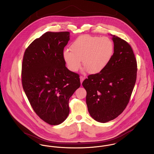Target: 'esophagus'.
Returning <instances> with one entry per match:
<instances>
[{"label":"esophagus","mask_w":154,"mask_h":154,"mask_svg":"<svg viewBox=\"0 0 154 154\" xmlns=\"http://www.w3.org/2000/svg\"><path fill=\"white\" fill-rule=\"evenodd\" d=\"M80 82H81V83H82V82H83V80L85 79V77H83L82 75H81V76L80 77Z\"/></svg>","instance_id":"obj_1"}]
</instances>
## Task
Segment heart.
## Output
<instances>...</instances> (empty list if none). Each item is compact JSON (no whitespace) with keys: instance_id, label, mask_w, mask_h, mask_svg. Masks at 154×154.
Here are the masks:
<instances>
[{"instance_id":"obj_1","label":"heart","mask_w":154,"mask_h":154,"mask_svg":"<svg viewBox=\"0 0 154 154\" xmlns=\"http://www.w3.org/2000/svg\"><path fill=\"white\" fill-rule=\"evenodd\" d=\"M71 50L66 49L63 57L68 68L73 72L83 66L90 74L104 70L111 59L114 44L108 37L85 35L79 36L72 43Z\"/></svg>"}]
</instances>
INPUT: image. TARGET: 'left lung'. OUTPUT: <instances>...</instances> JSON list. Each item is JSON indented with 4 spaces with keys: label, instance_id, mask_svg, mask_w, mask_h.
<instances>
[{
    "label": "left lung",
    "instance_id": "1",
    "mask_svg": "<svg viewBox=\"0 0 154 154\" xmlns=\"http://www.w3.org/2000/svg\"><path fill=\"white\" fill-rule=\"evenodd\" d=\"M112 35L114 53L104 70L91 74L82 85L87 91L88 112L105 123L117 118L128 105L137 79V63L133 50L124 40Z\"/></svg>",
    "mask_w": 154,
    "mask_h": 154
}]
</instances>
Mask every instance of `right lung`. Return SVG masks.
<instances>
[{
  "label": "right lung",
  "mask_w": 154,
  "mask_h": 154,
  "mask_svg": "<svg viewBox=\"0 0 154 154\" xmlns=\"http://www.w3.org/2000/svg\"><path fill=\"white\" fill-rule=\"evenodd\" d=\"M69 40V32H48L35 39L24 53V93L35 114L52 125L67 119L69 98L81 84L79 75L66 67L63 50Z\"/></svg>",
  "instance_id": "1"
}]
</instances>
